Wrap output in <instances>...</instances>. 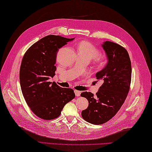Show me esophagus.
Instances as JSON below:
<instances>
[{
    "label": "esophagus",
    "mask_w": 152,
    "mask_h": 152,
    "mask_svg": "<svg viewBox=\"0 0 152 152\" xmlns=\"http://www.w3.org/2000/svg\"><path fill=\"white\" fill-rule=\"evenodd\" d=\"M74 93H75V95L76 96H80V95H81V91H78V90H75Z\"/></svg>",
    "instance_id": "34e87169"
}]
</instances>
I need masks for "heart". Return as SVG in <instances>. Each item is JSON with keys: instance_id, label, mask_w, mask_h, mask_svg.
Returning <instances> with one entry per match:
<instances>
[{"instance_id": "obj_1", "label": "heart", "mask_w": 152, "mask_h": 152, "mask_svg": "<svg viewBox=\"0 0 152 152\" xmlns=\"http://www.w3.org/2000/svg\"><path fill=\"white\" fill-rule=\"evenodd\" d=\"M78 54L88 57L91 60L98 56L99 51L92 44L88 42L83 41L78 46ZM99 60L101 63H103L105 61L104 58L103 57H100Z\"/></svg>"}]
</instances>
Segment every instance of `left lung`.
Returning a JSON list of instances; mask_svg holds the SVG:
<instances>
[{
	"label": "left lung",
	"instance_id": "left-lung-1",
	"mask_svg": "<svg viewBox=\"0 0 152 152\" xmlns=\"http://www.w3.org/2000/svg\"><path fill=\"white\" fill-rule=\"evenodd\" d=\"M107 63L96 73V78L102 80L96 96L83 92L81 96L88 99L89 106L82 112L83 119L90 124L101 125L116 114L124 104L129 91L131 80V63L127 51L116 43L103 42Z\"/></svg>",
	"mask_w": 152,
	"mask_h": 152
}]
</instances>
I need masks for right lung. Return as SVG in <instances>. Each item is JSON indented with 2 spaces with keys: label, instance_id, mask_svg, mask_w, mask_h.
I'll use <instances>...</instances> for the list:
<instances>
[{
  "label": "right lung",
  "instance_id": "right-lung-1",
  "mask_svg": "<svg viewBox=\"0 0 152 152\" xmlns=\"http://www.w3.org/2000/svg\"><path fill=\"white\" fill-rule=\"evenodd\" d=\"M74 39L48 35L31 46L23 57L19 72L21 91L31 110L41 119L58 118L64 105L75 97L72 89L49 82L56 75L59 50Z\"/></svg>",
  "mask_w": 152,
  "mask_h": 152
}]
</instances>
